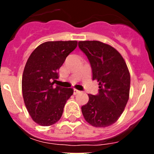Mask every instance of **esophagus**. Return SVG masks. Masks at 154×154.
<instances>
[{
    "label": "esophagus",
    "mask_w": 154,
    "mask_h": 154,
    "mask_svg": "<svg viewBox=\"0 0 154 154\" xmlns=\"http://www.w3.org/2000/svg\"><path fill=\"white\" fill-rule=\"evenodd\" d=\"M80 92V91L77 90V89H74V92H73V93H74V95H77V94H79Z\"/></svg>",
    "instance_id": "1"
}]
</instances>
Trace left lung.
Listing matches in <instances>:
<instances>
[{
    "instance_id": "8db88e82",
    "label": "left lung",
    "mask_w": 154,
    "mask_h": 154,
    "mask_svg": "<svg viewBox=\"0 0 154 154\" xmlns=\"http://www.w3.org/2000/svg\"><path fill=\"white\" fill-rule=\"evenodd\" d=\"M92 67V79L99 82V93L89 94L82 106L86 122L95 127H106L118 120L130 96V75L126 62L113 47L99 41L79 42Z\"/></svg>"
}]
</instances>
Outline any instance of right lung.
Listing matches in <instances>:
<instances>
[{
  "label": "right lung",
  "mask_w": 154,
  "mask_h": 154,
  "mask_svg": "<svg viewBox=\"0 0 154 154\" xmlns=\"http://www.w3.org/2000/svg\"><path fill=\"white\" fill-rule=\"evenodd\" d=\"M77 41L46 42L32 51L22 75L24 104L31 119L40 126L55 124L62 117L72 88L53 86L58 69L77 47Z\"/></svg>",
  "instance_id": "right-lung-1"
}]
</instances>
